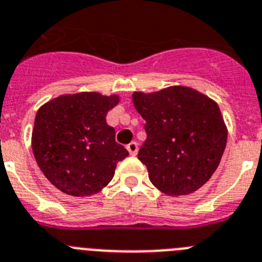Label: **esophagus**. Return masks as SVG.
<instances>
[{
	"mask_svg": "<svg viewBox=\"0 0 262 262\" xmlns=\"http://www.w3.org/2000/svg\"><path fill=\"white\" fill-rule=\"evenodd\" d=\"M126 149H128V151H129V154H130V156H136V154H137V151H138L137 142H130V144L126 146Z\"/></svg>",
	"mask_w": 262,
	"mask_h": 262,
	"instance_id": "esophagus-1",
	"label": "esophagus"
}]
</instances>
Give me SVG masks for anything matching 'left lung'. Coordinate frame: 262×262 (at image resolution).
I'll list each match as a JSON object with an SVG mask.
<instances>
[{"label":"left lung","instance_id":"1","mask_svg":"<svg viewBox=\"0 0 262 262\" xmlns=\"http://www.w3.org/2000/svg\"><path fill=\"white\" fill-rule=\"evenodd\" d=\"M134 108L146 124L138 159L150 182L170 196L192 194L212 177L227 145V126L217 104L199 91L172 85L134 92Z\"/></svg>","mask_w":262,"mask_h":262}]
</instances>
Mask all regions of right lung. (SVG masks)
<instances>
[{
    "label": "right lung",
    "instance_id": "1",
    "mask_svg": "<svg viewBox=\"0 0 262 262\" xmlns=\"http://www.w3.org/2000/svg\"><path fill=\"white\" fill-rule=\"evenodd\" d=\"M120 101L99 92L62 95L43 104L35 116L31 146L51 185L71 196L103 190L128 150L115 140L105 116Z\"/></svg>",
    "mask_w": 262,
    "mask_h": 262
}]
</instances>
